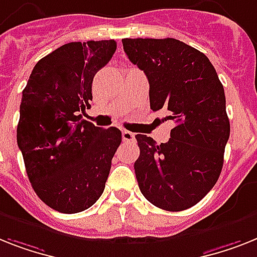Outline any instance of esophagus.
<instances>
[{
  "label": "esophagus",
  "mask_w": 257,
  "mask_h": 257,
  "mask_svg": "<svg viewBox=\"0 0 257 257\" xmlns=\"http://www.w3.org/2000/svg\"><path fill=\"white\" fill-rule=\"evenodd\" d=\"M122 138H123V142H134L135 141V135H134L131 131L123 130L122 131Z\"/></svg>",
  "instance_id": "obj_1"
}]
</instances>
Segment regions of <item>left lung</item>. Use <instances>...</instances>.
Instances as JSON below:
<instances>
[{"label":"left lung","instance_id":"1","mask_svg":"<svg viewBox=\"0 0 257 257\" xmlns=\"http://www.w3.org/2000/svg\"><path fill=\"white\" fill-rule=\"evenodd\" d=\"M133 64L150 82V105L165 110L175 127L167 143L135 135L134 164L142 194L167 211L194 206L211 190L223 167L230 137L226 97L207 56L173 38L122 39Z\"/></svg>","mask_w":257,"mask_h":257}]
</instances>
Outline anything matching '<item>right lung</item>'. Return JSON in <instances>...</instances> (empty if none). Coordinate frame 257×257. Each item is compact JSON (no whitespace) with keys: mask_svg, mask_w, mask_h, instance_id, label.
I'll return each mask as SVG.
<instances>
[{"mask_svg":"<svg viewBox=\"0 0 257 257\" xmlns=\"http://www.w3.org/2000/svg\"><path fill=\"white\" fill-rule=\"evenodd\" d=\"M115 50L113 39L64 44L38 61L23 89L17 143L38 197L60 213L97 202L122 142L116 127L101 128L80 114Z\"/></svg>","mask_w":257,"mask_h":257,"instance_id":"obj_1","label":"right lung"}]
</instances>
